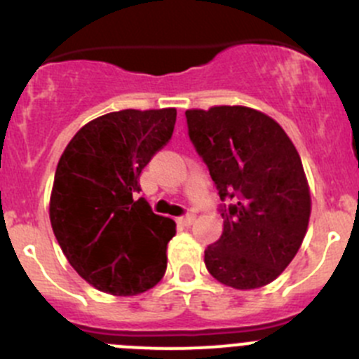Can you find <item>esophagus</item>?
<instances>
[{
	"mask_svg": "<svg viewBox=\"0 0 359 359\" xmlns=\"http://www.w3.org/2000/svg\"><path fill=\"white\" fill-rule=\"evenodd\" d=\"M179 224H184V226H191L194 222V214H186V215H180L179 219Z\"/></svg>",
	"mask_w": 359,
	"mask_h": 359,
	"instance_id": "esophagus-1",
	"label": "esophagus"
}]
</instances>
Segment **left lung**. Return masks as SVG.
I'll use <instances>...</instances> for the list:
<instances>
[{
    "label": "left lung",
    "mask_w": 359,
    "mask_h": 359,
    "mask_svg": "<svg viewBox=\"0 0 359 359\" xmlns=\"http://www.w3.org/2000/svg\"><path fill=\"white\" fill-rule=\"evenodd\" d=\"M187 133L221 201L222 235L205 249L214 279L266 286L300 249L311 217L302 159L283 128L247 107L187 110Z\"/></svg>",
    "instance_id": "1"
}]
</instances>
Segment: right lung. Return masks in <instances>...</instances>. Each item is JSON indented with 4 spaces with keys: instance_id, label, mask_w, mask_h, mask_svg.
I'll return each instance as SVG.
<instances>
[{
    "instance_id": "obj_1",
    "label": "right lung",
    "mask_w": 359,
    "mask_h": 359,
    "mask_svg": "<svg viewBox=\"0 0 359 359\" xmlns=\"http://www.w3.org/2000/svg\"><path fill=\"white\" fill-rule=\"evenodd\" d=\"M175 119V109L105 114L80 128L59 159L52 229L76 273L103 293L133 297L165 276L175 222L137 194L142 170L168 144Z\"/></svg>"
}]
</instances>
